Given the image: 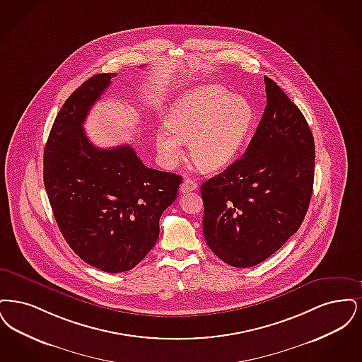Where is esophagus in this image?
<instances>
[{
    "mask_svg": "<svg viewBox=\"0 0 362 362\" xmlns=\"http://www.w3.org/2000/svg\"><path fill=\"white\" fill-rule=\"evenodd\" d=\"M196 189H197V182L192 178H185L184 182L181 184V192L182 193H188V192L196 190Z\"/></svg>",
    "mask_w": 362,
    "mask_h": 362,
    "instance_id": "1",
    "label": "esophagus"
}]
</instances>
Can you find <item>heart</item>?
<instances>
[{"instance_id":"1","label":"heart","mask_w":362,"mask_h":362,"mask_svg":"<svg viewBox=\"0 0 362 362\" xmlns=\"http://www.w3.org/2000/svg\"><path fill=\"white\" fill-rule=\"evenodd\" d=\"M254 123L252 104L216 85H202L177 97L158 128L156 146L163 165L174 166L188 143L192 159L205 172L226 168L247 138Z\"/></svg>"}]
</instances>
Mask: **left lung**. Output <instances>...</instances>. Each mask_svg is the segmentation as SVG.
<instances>
[{
    "instance_id": "obj_1",
    "label": "left lung",
    "mask_w": 362,
    "mask_h": 362,
    "mask_svg": "<svg viewBox=\"0 0 362 362\" xmlns=\"http://www.w3.org/2000/svg\"><path fill=\"white\" fill-rule=\"evenodd\" d=\"M265 86L267 107L243 157L202 185L206 245L231 267L277 252L299 230L313 194V132L273 79Z\"/></svg>"
}]
</instances>
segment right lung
I'll use <instances>...</instances> for the list:
<instances>
[{
	"instance_id": "right-lung-1",
	"label": "right lung",
	"mask_w": 362,
	"mask_h": 362,
	"mask_svg": "<svg viewBox=\"0 0 362 362\" xmlns=\"http://www.w3.org/2000/svg\"><path fill=\"white\" fill-rule=\"evenodd\" d=\"M115 73L95 74L64 101L45 148V188L73 252L107 273L136 267L159 236L181 175L144 166L129 144L98 148L83 132Z\"/></svg>"
}]
</instances>
